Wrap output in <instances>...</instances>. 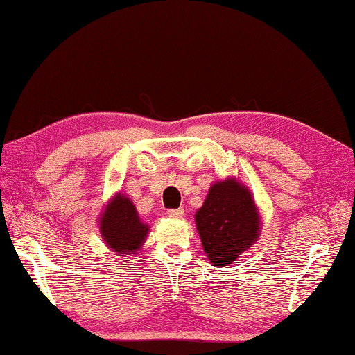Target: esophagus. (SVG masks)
<instances>
[{"label": "esophagus", "instance_id": "obj_1", "mask_svg": "<svg viewBox=\"0 0 355 355\" xmlns=\"http://www.w3.org/2000/svg\"><path fill=\"white\" fill-rule=\"evenodd\" d=\"M166 215H168L173 219H180L184 216V209H171V210H168Z\"/></svg>", "mask_w": 355, "mask_h": 355}]
</instances>
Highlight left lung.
<instances>
[{
    "mask_svg": "<svg viewBox=\"0 0 355 355\" xmlns=\"http://www.w3.org/2000/svg\"><path fill=\"white\" fill-rule=\"evenodd\" d=\"M261 220L249 187L233 176L213 182L195 213L200 244L211 266H230L253 247L259 238Z\"/></svg>",
    "mask_w": 355,
    "mask_h": 355,
    "instance_id": "obj_1",
    "label": "left lung"
}]
</instances>
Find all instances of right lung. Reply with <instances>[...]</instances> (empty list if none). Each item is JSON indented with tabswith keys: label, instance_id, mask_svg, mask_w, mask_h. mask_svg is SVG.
I'll use <instances>...</instances> for the list:
<instances>
[{
	"label": "right lung",
	"instance_id": "1",
	"mask_svg": "<svg viewBox=\"0 0 355 355\" xmlns=\"http://www.w3.org/2000/svg\"><path fill=\"white\" fill-rule=\"evenodd\" d=\"M98 229L106 247L128 261L144 247L150 225L140 219L132 200L117 191L98 215Z\"/></svg>",
	"mask_w": 355,
	"mask_h": 355
}]
</instances>
